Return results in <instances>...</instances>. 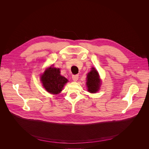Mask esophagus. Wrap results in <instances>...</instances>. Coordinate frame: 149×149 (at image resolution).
<instances>
[{"label":"esophagus","mask_w":149,"mask_h":149,"mask_svg":"<svg viewBox=\"0 0 149 149\" xmlns=\"http://www.w3.org/2000/svg\"><path fill=\"white\" fill-rule=\"evenodd\" d=\"M72 79H73V81H77V80H78V79H79V76L77 75V74H76V75H72Z\"/></svg>","instance_id":"1"}]
</instances>
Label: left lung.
Here are the masks:
<instances>
[{"instance_id": "8db88e82", "label": "left lung", "mask_w": 149, "mask_h": 149, "mask_svg": "<svg viewBox=\"0 0 149 149\" xmlns=\"http://www.w3.org/2000/svg\"><path fill=\"white\" fill-rule=\"evenodd\" d=\"M86 85L88 91L91 93H96L98 91L100 85V80L97 70L94 68L87 74Z\"/></svg>"}]
</instances>
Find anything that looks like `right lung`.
Masks as SVG:
<instances>
[{"mask_svg": "<svg viewBox=\"0 0 149 149\" xmlns=\"http://www.w3.org/2000/svg\"><path fill=\"white\" fill-rule=\"evenodd\" d=\"M43 86L50 93H60L68 82V80L61 76L60 69L49 68L46 69L41 77Z\"/></svg>", "mask_w": 149, "mask_h": 149, "instance_id": "1", "label": "right lung"}]
</instances>
